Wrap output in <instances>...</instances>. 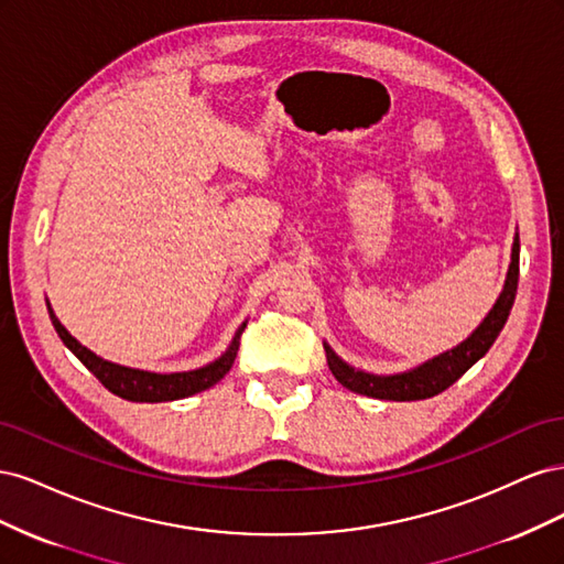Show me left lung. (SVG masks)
<instances>
[{
	"instance_id": "8db88e82",
	"label": "left lung",
	"mask_w": 564,
	"mask_h": 564,
	"mask_svg": "<svg viewBox=\"0 0 564 564\" xmlns=\"http://www.w3.org/2000/svg\"><path fill=\"white\" fill-rule=\"evenodd\" d=\"M518 275H520V237L516 235L503 292L499 294L497 303H494L489 315L466 340H460L456 348L447 352H440L429 362H423L402 373L379 377V373H369V371L350 367L348 362L340 360L327 344H324L327 365L340 386L352 392H360V395H367V398L392 400V402H412V400L433 398L437 392L447 390L452 383H456L460 377H464V373L491 348L494 340H497L510 315V308H513L516 292H518Z\"/></svg>"
}]
</instances>
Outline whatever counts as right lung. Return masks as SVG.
Instances as JSON below:
<instances>
[{"label": "right lung", "instance_id": "right-lung-1", "mask_svg": "<svg viewBox=\"0 0 564 564\" xmlns=\"http://www.w3.org/2000/svg\"><path fill=\"white\" fill-rule=\"evenodd\" d=\"M48 317L54 322V329L58 332L63 344L75 352L77 360L87 367L94 377L104 383L110 392H115L117 398L129 400V402H172V400H183L191 398L195 392L207 390L216 386L220 379L230 371L237 350H240V336L247 327V322H242V327L235 332L232 344L228 350L218 357V360L204 365L193 371H174V373H155V371H143V369H131L104 360L89 348H84L79 340L67 332L63 324L58 322L54 308L46 301Z\"/></svg>", "mask_w": 564, "mask_h": 564}]
</instances>
